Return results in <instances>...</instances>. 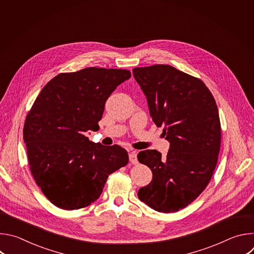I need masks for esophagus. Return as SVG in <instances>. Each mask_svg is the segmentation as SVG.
<instances>
[{"instance_id":"1","label":"esophagus","mask_w":254,"mask_h":254,"mask_svg":"<svg viewBox=\"0 0 254 254\" xmlns=\"http://www.w3.org/2000/svg\"><path fill=\"white\" fill-rule=\"evenodd\" d=\"M129 161L131 164L136 165L137 164V159H136V152L133 151L131 153H129Z\"/></svg>"}]
</instances>
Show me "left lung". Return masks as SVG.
Instances as JSON below:
<instances>
[{
	"mask_svg": "<svg viewBox=\"0 0 254 254\" xmlns=\"http://www.w3.org/2000/svg\"><path fill=\"white\" fill-rule=\"evenodd\" d=\"M132 72L154 123L165 126L163 133L170 141L166 158L157 150L138 153V162L152 170L153 180L137 196L158 212H177L191 204L213 176L221 144L218 108L201 79L173 66L136 67Z\"/></svg>",
	"mask_w": 254,
	"mask_h": 254,
	"instance_id": "left-lung-1",
	"label": "left lung"
}]
</instances>
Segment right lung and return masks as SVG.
Returning <instances> with one entry per match:
<instances>
[{
  "label": "right lung",
  "instance_id": "right-lung-1",
  "mask_svg": "<svg viewBox=\"0 0 254 254\" xmlns=\"http://www.w3.org/2000/svg\"><path fill=\"white\" fill-rule=\"evenodd\" d=\"M130 77L126 69L88 67L52 78L40 91L24 124L30 171L48 200L64 210L96 201L112 173L128 163L120 147L92 142L104 104Z\"/></svg>",
  "mask_w": 254,
  "mask_h": 254
}]
</instances>
